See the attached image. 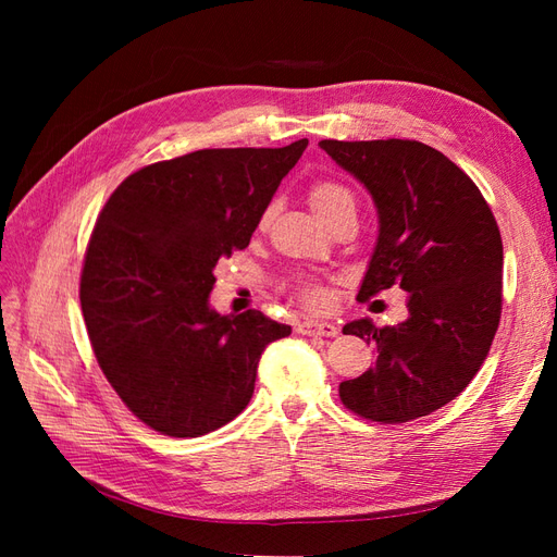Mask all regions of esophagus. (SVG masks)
<instances>
[{"label": "esophagus", "instance_id": "1", "mask_svg": "<svg viewBox=\"0 0 557 557\" xmlns=\"http://www.w3.org/2000/svg\"><path fill=\"white\" fill-rule=\"evenodd\" d=\"M299 332L307 336H336L339 334V327L334 323H325V320H305L299 325Z\"/></svg>", "mask_w": 557, "mask_h": 557}]
</instances>
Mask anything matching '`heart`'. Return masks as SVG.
<instances>
[{
    "label": "heart",
    "mask_w": 557,
    "mask_h": 557,
    "mask_svg": "<svg viewBox=\"0 0 557 557\" xmlns=\"http://www.w3.org/2000/svg\"><path fill=\"white\" fill-rule=\"evenodd\" d=\"M309 201L313 211L323 218V221H332L334 215L344 211H356V195L348 188L346 183L336 178H318L311 183L309 188ZM267 225V213L262 215L260 227ZM290 290L299 297V301L309 309H320L325 305V293L320 285L307 276H297L290 283Z\"/></svg>",
    "instance_id": "1"
}]
</instances>
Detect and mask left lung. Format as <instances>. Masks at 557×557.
<instances>
[{"instance_id":"8db88e82","label":"left lung","mask_w":557,"mask_h":557,"mask_svg":"<svg viewBox=\"0 0 557 557\" xmlns=\"http://www.w3.org/2000/svg\"><path fill=\"white\" fill-rule=\"evenodd\" d=\"M372 193L379 242L358 293L399 285L409 318L344 325L374 344L376 364L339 385L344 407L399 425L458 397L493 346L502 315V234L476 183L440 150L413 139L318 144Z\"/></svg>"}]
</instances>
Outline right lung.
Here are the masks:
<instances>
[{
	"mask_svg": "<svg viewBox=\"0 0 557 557\" xmlns=\"http://www.w3.org/2000/svg\"><path fill=\"white\" fill-rule=\"evenodd\" d=\"M309 146L205 148L146 164L104 205L81 269L90 346L125 407L166 436L237 418L267 344L290 334L248 309L209 307L218 260L244 250L281 178Z\"/></svg>",
	"mask_w": 557,
	"mask_h": 557,
	"instance_id": "right-lung-1",
	"label": "right lung"
}]
</instances>
